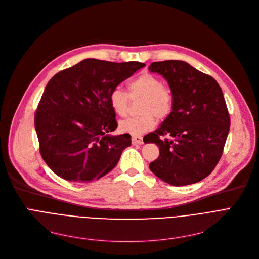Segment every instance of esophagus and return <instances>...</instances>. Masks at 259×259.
Here are the masks:
<instances>
[{"mask_svg":"<svg viewBox=\"0 0 259 259\" xmlns=\"http://www.w3.org/2000/svg\"><path fill=\"white\" fill-rule=\"evenodd\" d=\"M132 143L134 145H142L144 142H143V138L141 137V135H132Z\"/></svg>","mask_w":259,"mask_h":259,"instance_id":"34e87169","label":"esophagus"}]
</instances>
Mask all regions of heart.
Wrapping results in <instances>:
<instances>
[{"mask_svg": "<svg viewBox=\"0 0 259 259\" xmlns=\"http://www.w3.org/2000/svg\"><path fill=\"white\" fill-rule=\"evenodd\" d=\"M130 97H141L139 116L128 117L119 122L121 132L140 135L150 130L157 118H166L172 111L173 97L170 89L161 85L160 79L149 72H143L129 81ZM112 110L119 116L128 113V97L120 89H114L109 97Z\"/></svg>", "mask_w": 259, "mask_h": 259, "instance_id": "b5f03b06", "label": "heart"}]
</instances>
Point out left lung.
Here are the masks:
<instances>
[{
	"label": "left lung",
	"instance_id": "left-lung-1",
	"mask_svg": "<svg viewBox=\"0 0 259 259\" xmlns=\"http://www.w3.org/2000/svg\"><path fill=\"white\" fill-rule=\"evenodd\" d=\"M150 72L164 77L171 89V113L147 143H154L159 156L149 168L172 186L200 182L221 159L230 129L222 88L210 75L184 61L154 62Z\"/></svg>",
	"mask_w": 259,
	"mask_h": 259
}]
</instances>
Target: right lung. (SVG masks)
<instances>
[{"mask_svg": "<svg viewBox=\"0 0 259 259\" xmlns=\"http://www.w3.org/2000/svg\"><path fill=\"white\" fill-rule=\"evenodd\" d=\"M146 66L86 59L54 75L37 106L34 126L39 151L60 178L75 183L99 180L118 162L131 145L117 128L110 93Z\"/></svg>", "mask_w": 259, "mask_h": 259, "instance_id": "1", "label": "right lung"}]
</instances>
